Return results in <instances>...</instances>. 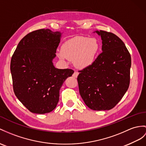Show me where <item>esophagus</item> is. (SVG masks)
Returning <instances> with one entry per match:
<instances>
[{"label":"esophagus","mask_w":146,"mask_h":146,"mask_svg":"<svg viewBox=\"0 0 146 146\" xmlns=\"http://www.w3.org/2000/svg\"><path fill=\"white\" fill-rule=\"evenodd\" d=\"M78 75H79V72H77V71H75V72H74V74H72V76H73L74 77L76 78V77L78 76Z\"/></svg>","instance_id":"34e87169"}]
</instances>
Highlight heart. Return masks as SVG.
Segmentation results:
<instances>
[{
	"label": "heart",
	"mask_w": 146,
	"mask_h": 146,
	"mask_svg": "<svg viewBox=\"0 0 146 146\" xmlns=\"http://www.w3.org/2000/svg\"><path fill=\"white\" fill-rule=\"evenodd\" d=\"M100 48L97 39L79 36L66 41L58 52L59 58L74 61L79 68H85L95 61Z\"/></svg>",
	"instance_id": "b5f03b06"
}]
</instances>
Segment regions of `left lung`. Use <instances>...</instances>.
<instances>
[{
  "label": "left lung",
  "instance_id": "8db88e82",
  "mask_svg": "<svg viewBox=\"0 0 146 146\" xmlns=\"http://www.w3.org/2000/svg\"><path fill=\"white\" fill-rule=\"evenodd\" d=\"M102 52L90 66L79 70V93L92 110H109L118 104L129 86L131 58L121 39L114 33L97 31Z\"/></svg>",
  "mask_w": 146,
  "mask_h": 146
}]
</instances>
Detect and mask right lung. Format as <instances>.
<instances>
[{
    "mask_svg": "<svg viewBox=\"0 0 146 146\" xmlns=\"http://www.w3.org/2000/svg\"><path fill=\"white\" fill-rule=\"evenodd\" d=\"M60 32L49 29L31 31L19 42L10 62L14 93L30 111H52L59 99V90L74 70L53 66L60 42Z\"/></svg>",
    "mask_w": 146,
    "mask_h": 146,
    "instance_id": "add662e5",
    "label": "right lung"
}]
</instances>
